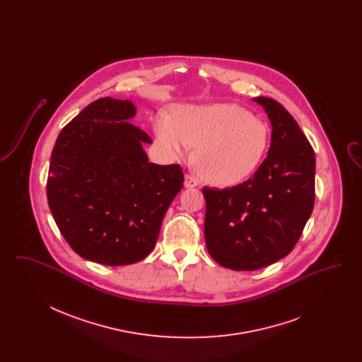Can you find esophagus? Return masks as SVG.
Instances as JSON below:
<instances>
[{"mask_svg":"<svg viewBox=\"0 0 362 362\" xmlns=\"http://www.w3.org/2000/svg\"><path fill=\"white\" fill-rule=\"evenodd\" d=\"M198 185H199V182H198V179H197L195 176H192V175H186V176H185V186H186L187 189L197 187Z\"/></svg>","mask_w":362,"mask_h":362,"instance_id":"esophagus-1","label":"esophagus"}]
</instances>
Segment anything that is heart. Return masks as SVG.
<instances>
[{
  "mask_svg": "<svg viewBox=\"0 0 362 362\" xmlns=\"http://www.w3.org/2000/svg\"><path fill=\"white\" fill-rule=\"evenodd\" d=\"M155 132L170 156L192 153L202 176L216 186H235L250 177L267 151L269 126L240 105H180L173 118L160 115Z\"/></svg>",
  "mask_w": 362,
  "mask_h": 362,
  "instance_id": "heart-1",
  "label": "heart"
}]
</instances>
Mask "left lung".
Instances as JSON below:
<instances>
[{"label": "left lung", "instance_id": "1", "mask_svg": "<svg viewBox=\"0 0 362 362\" xmlns=\"http://www.w3.org/2000/svg\"><path fill=\"white\" fill-rule=\"evenodd\" d=\"M272 122L267 157L241 185L204 187L205 240L210 257L226 269L252 272L286 257L300 239L315 204V153L292 115L259 96Z\"/></svg>", "mask_w": 362, "mask_h": 362}]
</instances>
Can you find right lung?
I'll use <instances>...</instances> for the list:
<instances>
[{
  "mask_svg": "<svg viewBox=\"0 0 362 362\" xmlns=\"http://www.w3.org/2000/svg\"><path fill=\"white\" fill-rule=\"evenodd\" d=\"M129 100L102 98L69 122L52 149L47 201L74 252L105 266L148 257L165 211L183 187L179 164L148 161L152 139L129 119Z\"/></svg>",
  "mask_w": 362,
  "mask_h": 362,
  "instance_id": "1",
  "label": "right lung"
}]
</instances>
